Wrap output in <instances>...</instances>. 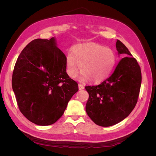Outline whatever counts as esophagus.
<instances>
[{"instance_id":"obj_1","label":"esophagus","mask_w":156,"mask_h":156,"mask_svg":"<svg viewBox=\"0 0 156 156\" xmlns=\"http://www.w3.org/2000/svg\"><path fill=\"white\" fill-rule=\"evenodd\" d=\"M78 87H79V90H83L84 88V87L83 85L82 84H78Z\"/></svg>"}]
</instances>
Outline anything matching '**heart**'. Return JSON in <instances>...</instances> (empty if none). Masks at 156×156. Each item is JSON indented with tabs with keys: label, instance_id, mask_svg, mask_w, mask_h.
Returning a JSON list of instances; mask_svg holds the SVG:
<instances>
[{
	"label": "heart",
	"instance_id": "heart-1",
	"mask_svg": "<svg viewBox=\"0 0 156 156\" xmlns=\"http://www.w3.org/2000/svg\"><path fill=\"white\" fill-rule=\"evenodd\" d=\"M116 62V56L112 49L93 42L75 45L72 52L66 57V72L70 78H75L81 72L79 80L99 83L112 73Z\"/></svg>",
	"mask_w": 156,
	"mask_h": 156
}]
</instances>
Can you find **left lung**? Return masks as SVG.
<instances>
[{"label":"left lung","instance_id":"obj_1","mask_svg":"<svg viewBox=\"0 0 156 156\" xmlns=\"http://www.w3.org/2000/svg\"><path fill=\"white\" fill-rule=\"evenodd\" d=\"M119 55L124 54L114 72L100 84L85 87L89 94L86 112L96 124L108 127L125 119L137 102L141 85V71L128 49L117 40Z\"/></svg>","mask_w":156,"mask_h":156}]
</instances>
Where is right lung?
Returning <instances> with one entry per match:
<instances>
[{
    "label": "right lung",
    "mask_w": 156,
    "mask_h": 156,
    "mask_svg": "<svg viewBox=\"0 0 156 156\" xmlns=\"http://www.w3.org/2000/svg\"><path fill=\"white\" fill-rule=\"evenodd\" d=\"M66 56L55 37L30 41L19 56L12 88L22 114L32 123L51 125L62 116L78 84L66 72Z\"/></svg>",
    "instance_id": "add662e5"
}]
</instances>
